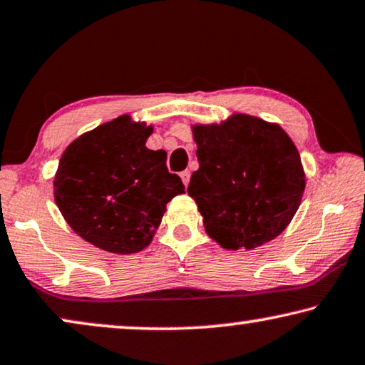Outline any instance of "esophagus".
Wrapping results in <instances>:
<instances>
[{"label":"esophagus","instance_id":"34e87169","mask_svg":"<svg viewBox=\"0 0 365 365\" xmlns=\"http://www.w3.org/2000/svg\"><path fill=\"white\" fill-rule=\"evenodd\" d=\"M180 177H182V182H183L185 187H188V183H190V172H188V170L182 172Z\"/></svg>","mask_w":365,"mask_h":365}]
</instances>
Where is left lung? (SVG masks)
<instances>
[{
  "instance_id": "left-lung-1",
  "label": "left lung",
  "mask_w": 365,
  "mask_h": 365,
  "mask_svg": "<svg viewBox=\"0 0 365 365\" xmlns=\"http://www.w3.org/2000/svg\"><path fill=\"white\" fill-rule=\"evenodd\" d=\"M200 168L188 195L205 232L225 250H255L274 240L301 205L306 173L299 152L278 124L232 114L192 125Z\"/></svg>"
}]
</instances>
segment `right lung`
I'll list each match as a JSON object with an SVG mask.
<instances>
[{"mask_svg":"<svg viewBox=\"0 0 365 365\" xmlns=\"http://www.w3.org/2000/svg\"><path fill=\"white\" fill-rule=\"evenodd\" d=\"M145 122L120 115L71 142L54 177V200L87 243L115 255L150 245L167 203L185 193L167 170V152L145 147Z\"/></svg>","mask_w":365,"mask_h":365,"instance_id":"add662e5","label":"right lung"}]
</instances>
